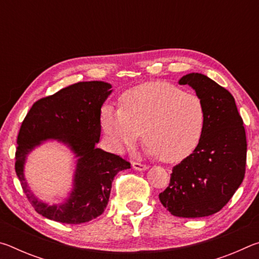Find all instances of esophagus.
I'll return each instance as SVG.
<instances>
[{
  "mask_svg": "<svg viewBox=\"0 0 259 259\" xmlns=\"http://www.w3.org/2000/svg\"><path fill=\"white\" fill-rule=\"evenodd\" d=\"M133 168L135 170H138V171H144V170L148 169V166L146 164L139 163V162H133Z\"/></svg>",
  "mask_w": 259,
  "mask_h": 259,
  "instance_id": "obj_1",
  "label": "esophagus"
}]
</instances>
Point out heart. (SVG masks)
<instances>
[{
  "instance_id": "1",
  "label": "heart",
  "mask_w": 259,
  "mask_h": 259,
  "mask_svg": "<svg viewBox=\"0 0 259 259\" xmlns=\"http://www.w3.org/2000/svg\"><path fill=\"white\" fill-rule=\"evenodd\" d=\"M121 108L105 105L100 124L119 153L133 148L143 133L147 151L168 163L191 155L202 139L207 112L196 94L164 81L145 82L120 97Z\"/></svg>"
}]
</instances>
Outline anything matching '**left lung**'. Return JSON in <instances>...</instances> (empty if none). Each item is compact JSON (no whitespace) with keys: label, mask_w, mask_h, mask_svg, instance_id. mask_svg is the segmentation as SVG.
Wrapping results in <instances>:
<instances>
[{"label":"left lung","mask_w":259,"mask_h":259,"mask_svg":"<svg viewBox=\"0 0 259 259\" xmlns=\"http://www.w3.org/2000/svg\"><path fill=\"white\" fill-rule=\"evenodd\" d=\"M202 98L207 123L199 146L172 168L170 184L160 193L163 207L177 217L199 218L218 212L243 181L247 139L235 100L201 73L178 81Z\"/></svg>","instance_id":"1"}]
</instances>
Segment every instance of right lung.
<instances>
[{
	"label": "right lung",
	"instance_id": "obj_1",
	"mask_svg": "<svg viewBox=\"0 0 259 259\" xmlns=\"http://www.w3.org/2000/svg\"><path fill=\"white\" fill-rule=\"evenodd\" d=\"M112 91L107 82H78L37 100L26 115L17 139L16 174L30 204L43 217L65 224L97 218L108 203L115 175L130 168L119 155L96 147L102 133L100 111ZM49 139L68 147L77 159L71 192L52 206L34 196L23 174L29 153Z\"/></svg>",
	"mask_w": 259,
	"mask_h": 259
}]
</instances>
